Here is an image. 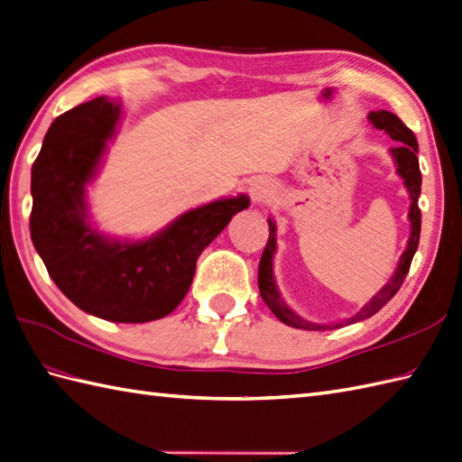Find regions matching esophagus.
I'll use <instances>...</instances> for the list:
<instances>
[{
  "mask_svg": "<svg viewBox=\"0 0 462 462\" xmlns=\"http://www.w3.org/2000/svg\"><path fill=\"white\" fill-rule=\"evenodd\" d=\"M251 196H253V201H256V204H263V201L268 199V188L263 186V184H254L253 189H251Z\"/></svg>",
  "mask_w": 462,
  "mask_h": 462,
  "instance_id": "1",
  "label": "esophagus"
}]
</instances>
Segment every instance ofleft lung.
Masks as SVG:
<instances>
[{
  "label": "left lung",
  "mask_w": 462,
  "mask_h": 462,
  "mask_svg": "<svg viewBox=\"0 0 462 462\" xmlns=\"http://www.w3.org/2000/svg\"><path fill=\"white\" fill-rule=\"evenodd\" d=\"M368 119L373 125L380 131H386L393 141H398L400 144L393 146L390 149L393 161L398 164V174L403 178V184H406L410 198H411V206H410V223H411V235H410V241L406 251L400 256V264L396 268V273L390 278V282L382 288L378 294L370 300L366 306L356 313V316L348 318L345 321H339L335 325H318V323H311L306 321L303 318H300L296 311H291L286 301L280 298V291L276 288L274 282V274H273V258L276 253V225L273 219H268V227H270V235H268V241L266 246L263 251L261 256V264H258V290H261V296L264 300L266 306L270 308V311L274 313V316L290 325V328H296V329H308V331H325V329H335V328H345V325H351L356 321H363L366 318H373L376 311H380L382 308L386 306V303L396 296V291L400 290V286L403 284V280H406L408 273H410V264H411V258L418 251V245H420V233H421V211L418 206V199L421 194V172H420V161H418V141H415V134L411 133V129H408L403 125V121L390 114V111H370Z\"/></svg>",
  "instance_id": "8db88e82"
}]
</instances>
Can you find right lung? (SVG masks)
<instances>
[{"label": "right lung", "mask_w": 462, "mask_h": 462, "mask_svg": "<svg viewBox=\"0 0 462 462\" xmlns=\"http://www.w3.org/2000/svg\"><path fill=\"white\" fill-rule=\"evenodd\" d=\"M121 106L107 97L52 121L31 171V239L62 294L86 313L117 323L161 319L178 308L201 251L249 198L189 209L151 239H106L86 219V186L114 137Z\"/></svg>", "instance_id": "right-lung-1"}]
</instances>
